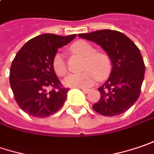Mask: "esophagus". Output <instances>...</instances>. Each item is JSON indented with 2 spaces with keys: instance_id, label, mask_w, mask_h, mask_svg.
<instances>
[{
  "instance_id": "esophagus-1",
  "label": "esophagus",
  "mask_w": 154,
  "mask_h": 154,
  "mask_svg": "<svg viewBox=\"0 0 154 154\" xmlns=\"http://www.w3.org/2000/svg\"><path fill=\"white\" fill-rule=\"evenodd\" d=\"M81 90H83V92H84V93H86V94L91 91V90H90V89H85V88H81Z\"/></svg>"
}]
</instances>
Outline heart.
<instances>
[{"label":"heart","mask_w":154,"mask_h":154,"mask_svg":"<svg viewBox=\"0 0 154 154\" xmlns=\"http://www.w3.org/2000/svg\"><path fill=\"white\" fill-rule=\"evenodd\" d=\"M74 52L85 57L84 72L70 74L65 78L64 83L70 87L87 88L99 80H104L109 76L112 69L110 58L102 52H95L90 44L84 41L76 42L71 46ZM52 68L58 77H64L67 73V64L62 53L56 54L52 59Z\"/></svg>","instance_id":"b5f03b06"}]
</instances>
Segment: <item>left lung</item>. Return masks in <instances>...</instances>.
<instances>
[{
  "instance_id": "8db88e82",
  "label": "left lung",
  "mask_w": 154,
  "mask_h": 154,
  "mask_svg": "<svg viewBox=\"0 0 154 154\" xmlns=\"http://www.w3.org/2000/svg\"><path fill=\"white\" fill-rule=\"evenodd\" d=\"M78 36L101 45L113 65L108 81L98 88L101 97L93 109L104 116L126 112L138 100L144 80L145 64L139 48L118 31L99 30Z\"/></svg>"
}]
</instances>
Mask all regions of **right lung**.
<instances>
[{
	"label": "right lung",
	"mask_w": 154,
	"mask_h": 154,
	"mask_svg": "<svg viewBox=\"0 0 154 154\" xmlns=\"http://www.w3.org/2000/svg\"><path fill=\"white\" fill-rule=\"evenodd\" d=\"M76 36L41 34L17 52L11 64L9 82L17 104L27 115L50 116L64 105L70 89L63 87L56 76L52 59L59 47Z\"/></svg>",
	"instance_id": "add662e5"
}]
</instances>
